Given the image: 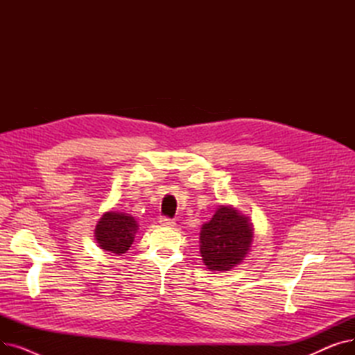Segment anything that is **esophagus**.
<instances>
[{
  "label": "esophagus",
  "instance_id": "34e87169",
  "mask_svg": "<svg viewBox=\"0 0 355 355\" xmlns=\"http://www.w3.org/2000/svg\"><path fill=\"white\" fill-rule=\"evenodd\" d=\"M159 223H161V226H164V227H170V229H173V227L175 226V221H174V220H171V218H166V217H162V218L159 220Z\"/></svg>",
  "mask_w": 355,
  "mask_h": 355
}]
</instances>
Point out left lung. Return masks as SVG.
<instances>
[{
    "instance_id": "obj_1",
    "label": "left lung",
    "mask_w": 355,
    "mask_h": 355,
    "mask_svg": "<svg viewBox=\"0 0 355 355\" xmlns=\"http://www.w3.org/2000/svg\"><path fill=\"white\" fill-rule=\"evenodd\" d=\"M253 241V223L230 204H221L200 232V253L211 272H229L243 262Z\"/></svg>"
}]
</instances>
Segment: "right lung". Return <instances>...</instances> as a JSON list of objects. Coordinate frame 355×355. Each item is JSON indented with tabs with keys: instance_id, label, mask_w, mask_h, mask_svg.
Returning a JSON list of instances; mask_svg holds the SVG:
<instances>
[{
	"instance_id": "right-lung-1",
	"label": "right lung",
	"mask_w": 355,
	"mask_h": 355,
	"mask_svg": "<svg viewBox=\"0 0 355 355\" xmlns=\"http://www.w3.org/2000/svg\"><path fill=\"white\" fill-rule=\"evenodd\" d=\"M138 221L134 216L109 210L102 214L95 227V240L103 252L123 254L134 243L138 233Z\"/></svg>"
}]
</instances>
